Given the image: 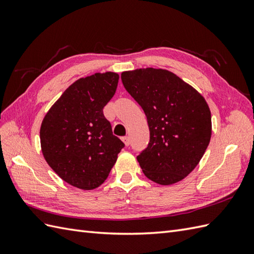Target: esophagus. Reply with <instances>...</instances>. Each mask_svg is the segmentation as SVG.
<instances>
[{"label": "esophagus", "instance_id": "34e87169", "mask_svg": "<svg viewBox=\"0 0 254 254\" xmlns=\"http://www.w3.org/2000/svg\"><path fill=\"white\" fill-rule=\"evenodd\" d=\"M122 141L124 142V144H126V146H128V145H130V137L128 136L122 137Z\"/></svg>", "mask_w": 254, "mask_h": 254}]
</instances>
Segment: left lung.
I'll return each mask as SVG.
<instances>
[{
  "mask_svg": "<svg viewBox=\"0 0 254 254\" xmlns=\"http://www.w3.org/2000/svg\"><path fill=\"white\" fill-rule=\"evenodd\" d=\"M121 79L147 118L149 143L137 156L149 180L171 186L185 179L202 159L212 136V116L204 97L164 68L122 72Z\"/></svg>",
  "mask_w": 254,
  "mask_h": 254,
  "instance_id": "1",
  "label": "left lung"
}]
</instances>
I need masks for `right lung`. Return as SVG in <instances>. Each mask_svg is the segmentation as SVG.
<instances>
[{"label": "right lung", "mask_w": 254, "mask_h": 254, "mask_svg": "<svg viewBox=\"0 0 254 254\" xmlns=\"http://www.w3.org/2000/svg\"><path fill=\"white\" fill-rule=\"evenodd\" d=\"M118 82L115 72L75 80L42 120V155L53 171L75 188L94 190L101 186L124 147L102 112Z\"/></svg>", "instance_id": "1"}]
</instances>
